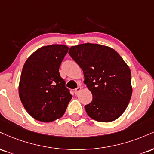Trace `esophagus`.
Returning a JSON list of instances; mask_svg holds the SVG:
<instances>
[{"label": "esophagus", "instance_id": "1", "mask_svg": "<svg viewBox=\"0 0 154 154\" xmlns=\"http://www.w3.org/2000/svg\"><path fill=\"white\" fill-rule=\"evenodd\" d=\"M81 90H82V88H81V87H77V88H76V89L75 90V94H77V93H78L79 92L81 91Z\"/></svg>", "mask_w": 154, "mask_h": 154}]
</instances>
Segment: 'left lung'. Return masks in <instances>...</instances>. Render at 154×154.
<instances>
[{
    "label": "left lung",
    "mask_w": 154,
    "mask_h": 154,
    "mask_svg": "<svg viewBox=\"0 0 154 154\" xmlns=\"http://www.w3.org/2000/svg\"><path fill=\"white\" fill-rule=\"evenodd\" d=\"M69 54L82 69L84 83L93 95L92 101L85 106L88 115L101 122L118 119L132 95L128 64L115 50L99 44L72 46Z\"/></svg>",
    "instance_id": "1"
}]
</instances>
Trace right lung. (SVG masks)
Wrapping results in <instances>:
<instances>
[{
	"mask_svg": "<svg viewBox=\"0 0 154 154\" xmlns=\"http://www.w3.org/2000/svg\"><path fill=\"white\" fill-rule=\"evenodd\" d=\"M68 50L64 45L43 46L24 63L19 80V98L28 114L36 120L51 122L59 119L72 99L59 74Z\"/></svg>",
	"mask_w": 154,
	"mask_h": 154,
	"instance_id": "right-lung-1",
	"label": "right lung"
}]
</instances>
